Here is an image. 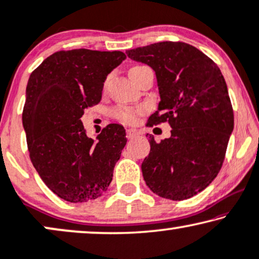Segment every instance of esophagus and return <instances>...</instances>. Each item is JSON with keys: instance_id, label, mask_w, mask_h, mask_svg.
I'll use <instances>...</instances> for the list:
<instances>
[{"instance_id": "34e87169", "label": "esophagus", "mask_w": 259, "mask_h": 259, "mask_svg": "<svg viewBox=\"0 0 259 259\" xmlns=\"http://www.w3.org/2000/svg\"><path fill=\"white\" fill-rule=\"evenodd\" d=\"M137 135H140V132H137L135 129H127L126 130V137L129 140H133L134 137H136Z\"/></svg>"}]
</instances>
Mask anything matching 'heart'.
Wrapping results in <instances>:
<instances>
[{
    "label": "heart",
    "mask_w": 259,
    "mask_h": 259,
    "mask_svg": "<svg viewBox=\"0 0 259 259\" xmlns=\"http://www.w3.org/2000/svg\"><path fill=\"white\" fill-rule=\"evenodd\" d=\"M139 67V66H136ZM135 68V67H133ZM144 110L142 108H130V106H118L115 110V115L117 118L125 123H134L136 122L137 117L142 115Z\"/></svg>",
    "instance_id": "1"
}]
</instances>
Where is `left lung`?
<instances>
[{
	"label": "left lung",
	"mask_w": 259,
	"mask_h": 259,
	"mask_svg": "<svg viewBox=\"0 0 259 259\" xmlns=\"http://www.w3.org/2000/svg\"><path fill=\"white\" fill-rule=\"evenodd\" d=\"M126 55L156 73L161 102L149 125L168 122L171 127L169 139L158 143L149 135L144 181L164 199L192 198L218 175L233 130L225 79L207 55L180 41L134 48Z\"/></svg>",
	"instance_id": "left-lung-1"
}]
</instances>
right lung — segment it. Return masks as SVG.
Wrapping results in <instances>:
<instances>
[{
	"label": "right lung",
	"instance_id": "1",
	"mask_svg": "<svg viewBox=\"0 0 259 259\" xmlns=\"http://www.w3.org/2000/svg\"><path fill=\"white\" fill-rule=\"evenodd\" d=\"M125 58L119 51H59L29 77L22 123L30 161L47 187L68 202L99 198L112 180L125 130L109 124L95 141L80 118L101 102L106 75Z\"/></svg>",
	"mask_w": 259,
	"mask_h": 259
}]
</instances>
